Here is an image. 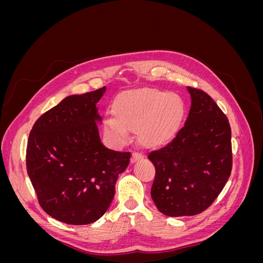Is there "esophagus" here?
I'll use <instances>...</instances> for the list:
<instances>
[{"label": "esophagus", "instance_id": "obj_1", "mask_svg": "<svg viewBox=\"0 0 263 263\" xmlns=\"http://www.w3.org/2000/svg\"><path fill=\"white\" fill-rule=\"evenodd\" d=\"M141 159H144V155L140 154V153H134L133 156H132V159H130V162L134 163V162L141 160Z\"/></svg>", "mask_w": 263, "mask_h": 263}]
</instances>
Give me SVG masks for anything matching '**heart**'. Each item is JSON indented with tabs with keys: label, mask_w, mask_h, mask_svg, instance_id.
Here are the masks:
<instances>
[{
	"label": "heart",
	"mask_w": 263,
	"mask_h": 263,
	"mask_svg": "<svg viewBox=\"0 0 263 263\" xmlns=\"http://www.w3.org/2000/svg\"><path fill=\"white\" fill-rule=\"evenodd\" d=\"M184 112V102L176 93L147 87L125 91L113 102V117L104 119V133L115 145L133 132L144 147H162L176 137Z\"/></svg>",
	"instance_id": "heart-1"
}]
</instances>
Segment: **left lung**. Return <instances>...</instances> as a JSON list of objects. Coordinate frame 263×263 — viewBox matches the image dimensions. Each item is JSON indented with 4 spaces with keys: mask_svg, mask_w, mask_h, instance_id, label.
<instances>
[{
    "mask_svg": "<svg viewBox=\"0 0 263 263\" xmlns=\"http://www.w3.org/2000/svg\"><path fill=\"white\" fill-rule=\"evenodd\" d=\"M190 113L165 147L151 151L156 176L151 197L166 216H193L209 209L230 177L232 129L208 93L187 87Z\"/></svg>",
    "mask_w": 263,
    "mask_h": 263,
    "instance_id": "8db88e82",
    "label": "left lung"
}]
</instances>
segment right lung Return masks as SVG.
I'll list each match as a JSON object with an SVG mask.
<instances>
[{"instance_id": "right-lung-1", "label": "right lung", "mask_w": 263, "mask_h": 263, "mask_svg": "<svg viewBox=\"0 0 263 263\" xmlns=\"http://www.w3.org/2000/svg\"><path fill=\"white\" fill-rule=\"evenodd\" d=\"M106 87L70 95L39 117L30 130L26 168L42 209L69 225H87L105 214L130 153L101 142L97 103Z\"/></svg>"}]
</instances>
